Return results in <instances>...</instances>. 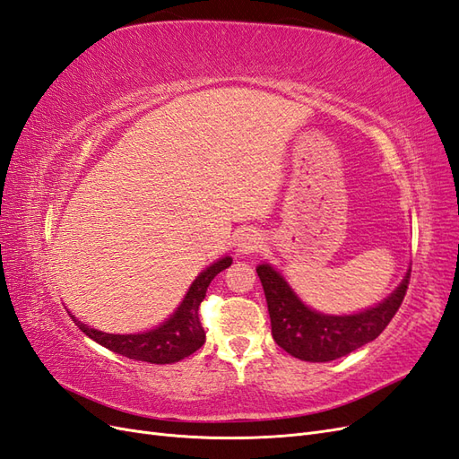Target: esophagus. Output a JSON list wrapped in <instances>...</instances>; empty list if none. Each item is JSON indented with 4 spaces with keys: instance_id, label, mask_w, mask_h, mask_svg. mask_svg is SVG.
Wrapping results in <instances>:
<instances>
[{
    "instance_id": "esophagus-1",
    "label": "esophagus",
    "mask_w": 459,
    "mask_h": 459,
    "mask_svg": "<svg viewBox=\"0 0 459 459\" xmlns=\"http://www.w3.org/2000/svg\"><path fill=\"white\" fill-rule=\"evenodd\" d=\"M262 240L264 238L257 232H246V234H242L240 240H238V252H242V254L257 252V250L262 248V244H264Z\"/></svg>"
}]
</instances>
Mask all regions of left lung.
I'll return each mask as SVG.
<instances>
[{"label":"left lung","mask_w":459,"mask_h":459,"mask_svg":"<svg viewBox=\"0 0 459 459\" xmlns=\"http://www.w3.org/2000/svg\"><path fill=\"white\" fill-rule=\"evenodd\" d=\"M255 272L265 292L275 343L289 355L308 362L335 360L374 342L402 307L411 277L409 272L378 307L352 316H325L304 307L272 265L262 264Z\"/></svg>","instance_id":"left-lung-1"}]
</instances>
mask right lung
<instances>
[{"label":"right lung","mask_w":459,"mask_h":459,"mask_svg":"<svg viewBox=\"0 0 459 459\" xmlns=\"http://www.w3.org/2000/svg\"><path fill=\"white\" fill-rule=\"evenodd\" d=\"M230 264V257H222V260L209 265L205 272L194 281L178 310L172 314V318L159 325L157 330L135 335H114L92 330V327L75 320L74 316L72 320L81 332L92 339V342L117 352V355L151 364L178 362L186 357H190L192 352H195L205 343V332L202 327V322H199V304L205 299L207 287L211 281H213V277L221 273L222 269H227Z\"/></svg>","instance_id":"add662e5"}]
</instances>
